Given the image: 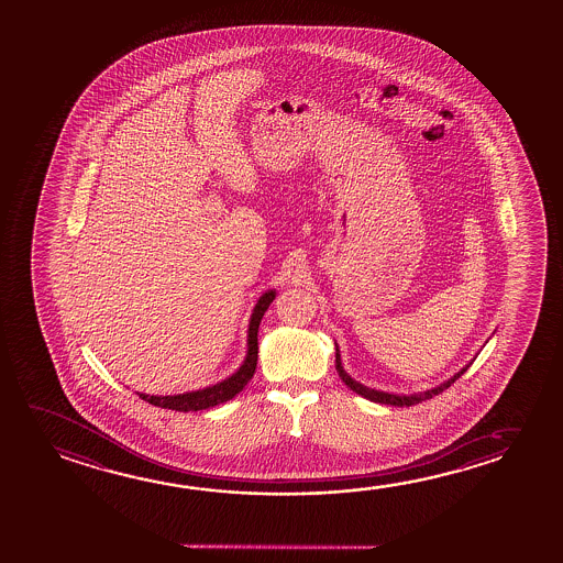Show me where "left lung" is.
<instances>
[{"mask_svg":"<svg viewBox=\"0 0 563 563\" xmlns=\"http://www.w3.org/2000/svg\"><path fill=\"white\" fill-rule=\"evenodd\" d=\"M335 369H338V375H340L341 380L347 385V387L353 390V393H357V395H361L363 398H367V400H371V402H378V405H390V406H412L418 405V402H422V400H426V398H432L435 397V395H440V393H443L445 388L452 387L453 383L457 380V378L467 371V367L465 369H461L457 375H453L448 383H443V385H440V387L432 388V390H428V393H424V395H412V397H398V395H388V393H380V390H375V388H367L363 387L361 383H357V380H353V378L343 371V367H341V360H340V351L335 350Z\"/></svg>","mask_w":563,"mask_h":563,"instance_id":"8db88e82","label":"left lung"}]
</instances>
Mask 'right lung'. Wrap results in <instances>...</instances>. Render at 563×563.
<instances>
[{
    "label": "right lung",
    "instance_id": "right-lung-1",
    "mask_svg": "<svg viewBox=\"0 0 563 563\" xmlns=\"http://www.w3.org/2000/svg\"><path fill=\"white\" fill-rule=\"evenodd\" d=\"M275 300V290H268L265 295L258 298L257 306L253 310L250 323V350H247V357L243 361L240 371L230 378H225L222 383L213 385V387L203 388V390H194V393H186V395H175V397H148V395H139V398L147 400L148 405L161 406V408H168V410H178V412H196V410H206L216 405L228 402L231 398L241 393V388L250 383L251 377L255 375V367H257V353H258V323L263 320V316L267 312L268 306Z\"/></svg>",
    "mask_w": 563,
    "mask_h": 563
}]
</instances>
